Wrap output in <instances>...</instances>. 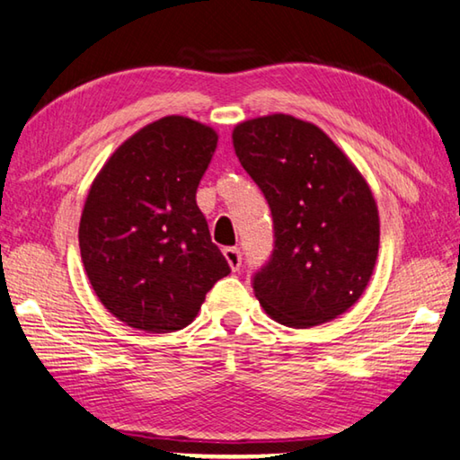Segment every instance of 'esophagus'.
<instances>
[{
  "mask_svg": "<svg viewBox=\"0 0 460 460\" xmlns=\"http://www.w3.org/2000/svg\"><path fill=\"white\" fill-rule=\"evenodd\" d=\"M223 255H225V260H227L229 268L233 271H239V268H241V252H239V249L237 247H225Z\"/></svg>",
  "mask_w": 460,
  "mask_h": 460,
  "instance_id": "34e87169",
  "label": "esophagus"
}]
</instances>
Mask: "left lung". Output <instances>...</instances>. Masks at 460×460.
Returning <instances> with one entry per match:
<instances>
[{"label": "left lung", "mask_w": 460, "mask_h": 460, "mask_svg": "<svg viewBox=\"0 0 460 460\" xmlns=\"http://www.w3.org/2000/svg\"><path fill=\"white\" fill-rule=\"evenodd\" d=\"M233 147L274 217V253L253 278L255 298L292 329L345 314L379 252L367 181L321 128L286 113L237 123Z\"/></svg>", "instance_id": "obj_1"}]
</instances>
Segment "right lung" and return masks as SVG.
Here are the masks:
<instances>
[{"label":"right lung","instance_id":"add662e5","mask_svg":"<svg viewBox=\"0 0 460 460\" xmlns=\"http://www.w3.org/2000/svg\"><path fill=\"white\" fill-rule=\"evenodd\" d=\"M217 142L205 123L166 115L128 137L91 184L83 266L101 305L131 329H184L231 271L197 205Z\"/></svg>","mask_w":460,"mask_h":460}]
</instances>
